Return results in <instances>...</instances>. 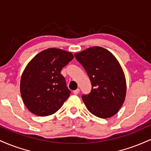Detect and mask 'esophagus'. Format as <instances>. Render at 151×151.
Returning <instances> with one entry per match:
<instances>
[{"mask_svg":"<svg viewBox=\"0 0 151 151\" xmlns=\"http://www.w3.org/2000/svg\"><path fill=\"white\" fill-rule=\"evenodd\" d=\"M73 93H74V94H78V93H79V89H76V90H74V91H73Z\"/></svg>","mask_w":151,"mask_h":151,"instance_id":"1","label":"esophagus"}]
</instances>
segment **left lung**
I'll return each instance as SVG.
<instances>
[{"label":"left lung","instance_id":"obj_1","mask_svg":"<svg viewBox=\"0 0 151 151\" xmlns=\"http://www.w3.org/2000/svg\"><path fill=\"white\" fill-rule=\"evenodd\" d=\"M74 56L91 81V92L81 96L86 108L101 119L113 116L126 97V79L120 64L110 52L101 47H89Z\"/></svg>","mask_w":151,"mask_h":151}]
</instances>
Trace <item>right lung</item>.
<instances>
[{
  "instance_id": "obj_1",
  "label": "right lung",
  "mask_w": 151,
  "mask_h": 151,
  "mask_svg": "<svg viewBox=\"0 0 151 151\" xmlns=\"http://www.w3.org/2000/svg\"><path fill=\"white\" fill-rule=\"evenodd\" d=\"M73 58L69 52L49 48L29 62L22 74L20 93L30 112L46 116L61 108L71 93L61 70Z\"/></svg>"
}]
</instances>
